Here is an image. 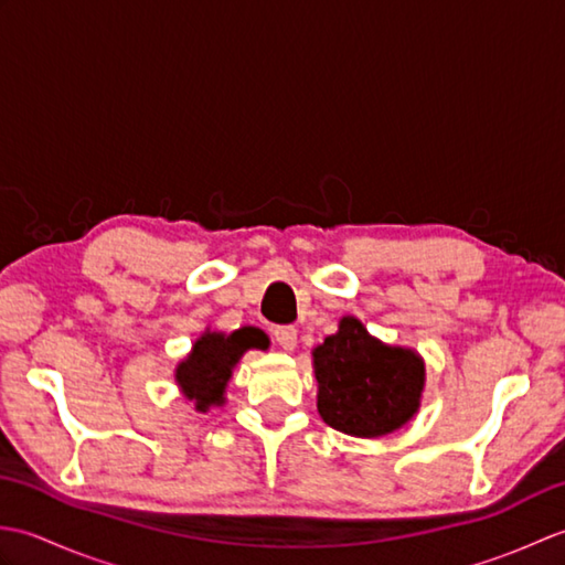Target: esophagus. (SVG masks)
<instances>
[{
  "instance_id": "esophagus-1",
  "label": "esophagus",
  "mask_w": 565,
  "mask_h": 565,
  "mask_svg": "<svg viewBox=\"0 0 565 565\" xmlns=\"http://www.w3.org/2000/svg\"><path fill=\"white\" fill-rule=\"evenodd\" d=\"M274 340L279 342L281 350L286 352H294L296 344H298V330L291 328V326H279L274 328Z\"/></svg>"
}]
</instances>
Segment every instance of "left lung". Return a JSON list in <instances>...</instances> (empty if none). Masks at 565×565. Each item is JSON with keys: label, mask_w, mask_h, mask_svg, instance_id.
<instances>
[{"label": "left lung", "mask_w": 565, "mask_h": 565, "mask_svg": "<svg viewBox=\"0 0 565 565\" xmlns=\"http://www.w3.org/2000/svg\"><path fill=\"white\" fill-rule=\"evenodd\" d=\"M318 413L352 437L376 439L417 415L425 391V359L411 347L374 338L364 322L344 316L338 332L313 350Z\"/></svg>", "instance_id": "1"}]
</instances>
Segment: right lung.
<instances>
[{
	"instance_id": "obj_1",
	"label": "right lung",
	"mask_w": 565,
	"mask_h": 565,
	"mask_svg": "<svg viewBox=\"0 0 565 565\" xmlns=\"http://www.w3.org/2000/svg\"><path fill=\"white\" fill-rule=\"evenodd\" d=\"M247 350H269V338L259 328H239L231 334L206 328L174 369L179 391L199 413L225 405L227 381Z\"/></svg>"
}]
</instances>
